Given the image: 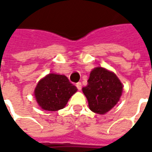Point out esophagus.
I'll return each mask as SVG.
<instances>
[{
	"instance_id": "1",
	"label": "esophagus",
	"mask_w": 152,
	"mask_h": 152,
	"mask_svg": "<svg viewBox=\"0 0 152 152\" xmlns=\"http://www.w3.org/2000/svg\"><path fill=\"white\" fill-rule=\"evenodd\" d=\"M76 87H77V88L80 91V90L82 89V83L80 82L77 83H76Z\"/></svg>"
}]
</instances>
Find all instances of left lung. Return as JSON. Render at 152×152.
Here are the masks:
<instances>
[{
  "label": "left lung",
  "mask_w": 152,
  "mask_h": 152,
  "mask_svg": "<svg viewBox=\"0 0 152 152\" xmlns=\"http://www.w3.org/2000/svg\"><path fill=\"white\" fill-rule=\"evenodd\" d=\"M122 83L117 75L102 67L91 71L88 85L83 88L88 107L95 113L105 114L112 109L122 96Z\"/></svg>",
  "instance_id": "left-lung-1"
}]
</instances>
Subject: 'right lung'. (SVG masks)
<instances>
[{"label": "right lung", "instance_id": "1", "mask_svg": "<svg viewBox=\"0 0 152 152\" xmlns=\"http://www.w3.org/2000/svg\"><path fill=\"white\" fill-rule=\"evenodd\" d=\"M77 90L65 75L49 74L39 81L34 97L42 109L58 111L65 107Z\"/></svg>", "mask_w": 152, "mask_h": 152}]
</instances>
